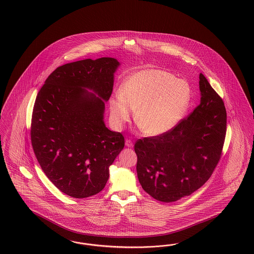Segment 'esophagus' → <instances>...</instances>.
I'll list each match as a JSON object with an SVG mask.
<instances>
[{
  "label": "esophagus",
  "instance_id": "obj_1",
  "mask_svg": "<svg viewBox=\"0 0 254 254\" xmlns=\"http://www.w3.org/2000/svg\"><path fill=\"white\" fill-rule=\"evenodd\" d=\"M126 146L128 148H132L133 147V142L131 141L130 139H127L126 140Z\"/></svg>",
  "mask_w": 254,
  "mask_h": 254
}]
</instances>
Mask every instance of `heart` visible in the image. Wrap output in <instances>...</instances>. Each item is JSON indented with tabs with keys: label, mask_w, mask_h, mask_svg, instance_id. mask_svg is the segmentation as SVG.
I'll return each instance as SVG.
<instances>
[{
	"label": "heart",
	"mask_w": 254,
	"mask_h": 254,
	"mask_svg": "<svg viewBox=\"0 0 254 254\" xmlns=\"http://www.w3.org/2000/svg\"><path fill=\"white\" fill-rule=\"evenodd\" d=\"M191 101V88L185 80L158 69H146L128 76L110 99V119L119 129L136 110V123L147 136H160L173 129L185 116Z\"/></svg>",
	"instance_id": "1"
}]
</instances>
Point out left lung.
<instances>
[{
	"instance_id": "left-lung-1",
	"label": "left lung",
	"mask_w": 254,
	"mask_h": 254,
	"mask_svg": "<svg viewBox=\"0 0 254 254\" xmlns=\"http://www.w3.org/2000/svg\"><path fill=\"white\" fill-rule=\"evenodd\" d=\"M200 103L167 133L138 139L137 179L152 198L172 202L196 191L219 162L226 132L224 102L199 74Z\"/></svg>"
}]
</instances>
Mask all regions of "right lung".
<instances>
[{
    "label": "right lung",
    "mask_w": 254,
    "mask_h": 254,
    "mask_svg": "<svg viewBox=\"0 0 254 254\" xmlns=\"http://www.w3.org/2000/svg\"><path fill=\"white\" fill-rule=\"evenodd\" d=\"M119 65L111 57L64 64L36 98L30 131L35 155L47 178L70 197L102 191L125 146L123 135L103 120Z\"/></svg>",
    "instance_id": "obj_1"
}]
</instances>
